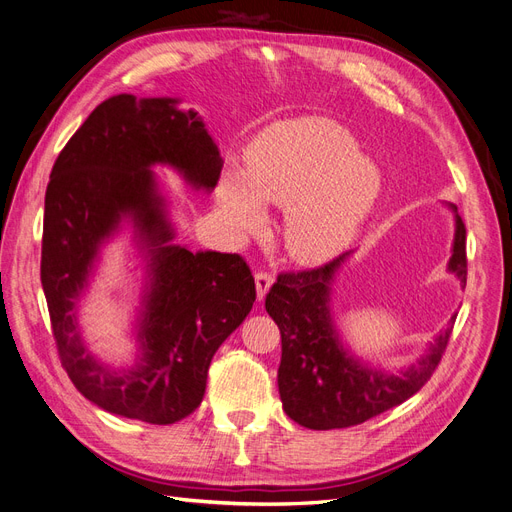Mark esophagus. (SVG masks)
Segmentation results:
<instances>
[{
    "label": "esophagus",
    "mask_w": 512,
    "mask_h": 512,
    "mask_svg": "<svg viewBox=\"0 0 512 512\" xmlns=\"http://www.w3.org/2000/svg\"><path fill=\"white\" fill-rule=\"evenodd\" d=\"M272 282H274V276L270 272H263V270L255 272V285H257V297L259 299L266 297V293L272 287Z\"/></svg>",
    "instance_id": "obj_1"
}]
</instances>
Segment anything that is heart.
I'll return each instance as SVG.
<instances>
[{"mask_svg":"<svg viewBox=\"0 0 512 512\" xmlns=\"http://www.w3.org/2000/svg\"><path fill=\"white\" fill-rule=\"evenodd\" d=\"M377 194L373 168L356 141L329 120L280 124L249 151L246 173L227 170L219 200L236 227L255 232L263 204L289 206V251L306 261L337 253L354 236Z\"/></svg>","mask_w":512,"mask_h":512,"instance_id":"heart-1","label":"heart"}]
</instances>
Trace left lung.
I'll list each match as a JSON object with an SVG mask.
<instances>
[{
	"instance_id": "obj_1",
	"label": "left lung",
	"mask_w": 512,
	"mask_h": 512,
	"mask_svg": "<svg viewBox=\"0 0 512 512\" xmlns=\"http://www.w3.org/2000/svg\"><path fill=\"white\" fill-rule=\"evenodd\" d=\"M346 255L318 268L280 272L266 295V310L282 339L278 367L282 407L291 420L312 430L363 424L407 401L437 371L456 323L453 316L420 363L401 375H384L358 365L339 346L327 306L333 274ZM449 270L466 287V225L460 215Z\"/></svg>"
}]
</instances>
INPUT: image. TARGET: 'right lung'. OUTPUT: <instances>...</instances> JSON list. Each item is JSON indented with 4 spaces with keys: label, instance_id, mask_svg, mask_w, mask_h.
<instances>
[{
    "label": "right lung",
    "instance_id": "1",
    "mask_svg": "<svg viewBox=\"0 0 512 512\" xmlns=\"http://www.w3.org/2000/svg\"><path fill=\"white\" fill-rule=\"evenodd\" d=\"M181 170L213 189L221 175L217 145L196 111L175 99L109 97L75 130L56 158L46 189L42 287L52 335L69 380L101 409L147 424H175L194 413L206 373L257 297L238 253H192L168 244L173 232L149 168ZM124 214L136 221L152 257L139 368L116 374L81 346L72 306L100 242Z\"/></svg>",
    "mask_w": 512,
    "mask_h": 512
}]
</instances>
